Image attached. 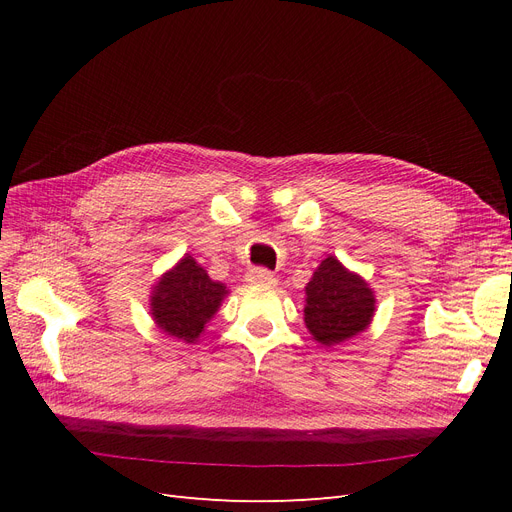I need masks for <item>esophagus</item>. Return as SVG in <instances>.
I'll list each match as a JSON object with an SVG mask.
<instances>
[{"instance_id":"esophagus-1","label":"esophagus","mask_w":512,"mask_h":512,"mask_svg":"<svg viewBox=\"0 0 512 512\" xmlns=\"http://www.w3.org/2000/svg\"><path fill=\"white\" fill-rule=\"evenodd\" d=\"M247 282L254 284V286H275L277 284V277L271 271H267V269L256 267V269H252L250 273H247Z\"/></svg>"}]
</instances>
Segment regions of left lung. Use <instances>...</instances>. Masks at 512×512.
<instances>
[{
	"mask_svg": "<svg viewBox=\"0 0 512 512\" xmlns=\"http://www.w3.org/2000/svg\"><path fill=\"white\" fill-rule=\"evenodd\" d=\"M374 312V290L335 256L324 258L305 286V327L322 346L331 348L363 333Z\"/></svg>",
	"mask_w": 512,
	"mask_h": 512,
	"instance_id": "1",
	"label": "left lung"
}]
</instances>
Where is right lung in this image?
Segmentation results:
<instances>
[{
	"mask_svg": "<svg viewBox=\"0 0 512 512\" xmlns=\"http://www.w3.org/2000/svg\"><path fill=\"white\" fill-rule=\"evenodd\" d=\"M228 294L198 262L185 254L151 290V316L158 327L185 344H194Z\"/></svg>",
	"mask_w": 512,
	"mask_h": 512,
	"instance_id": "1",
	"label": "right lung"
}]
</instances>
